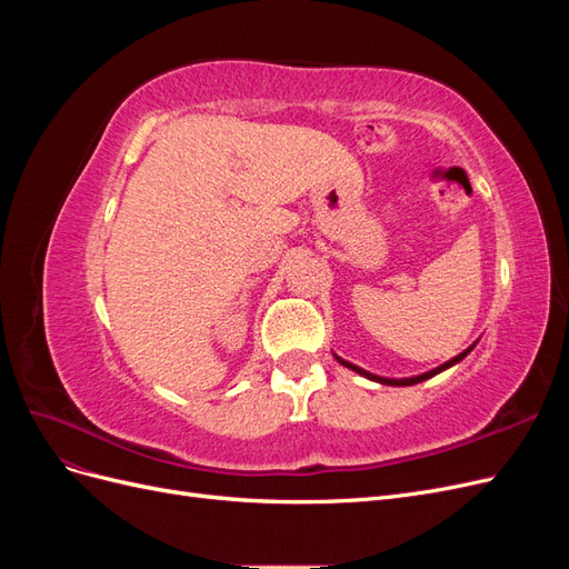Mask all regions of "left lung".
<instances>
[{"mask_svg":"<svg viewBox=\"0 0 569 569\" xmlns=\"http://www.w3.org/2000/svg\"><path fill=\"white\" fill-rule=\"evenodd\" d=\"M470 353V349L468 351H462L460 356H456L453 360H449V363H443V366H439L437 370H432V372H425V375H420V377H408V380H385V377H377V375H370V372H366V370H360L358 366H353V363H347V360H341L339 358V363L341 366H347V368H351V370H356V372H360V375H366L368 380H375V382H382V385H391V387H410V385H418V382H425V380H429V377H435L437 372H441V370H446V368H451L453 363H458V360H462L465 356Z\"/></svg>","mask_w":569,"mask_h":569,"instance_id":"1","label":"left lung"}]
</instances>
